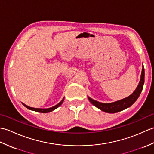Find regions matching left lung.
Here are the masks:
<instances>
[{"instance_id":"left-lung-1","label":"left lung","mask_w":154,"mask_h":154,"mask_svg":"<svg viewBox=\"0 0 154 154\" xmlns=\"http://www.w3.org/2000/svg\"><path fill=\"white\" fill-rule=\"evenodd\" d=\"M144 68L143 66L142 67V75H141V79H140V83L138 86L137 87L136 89L134 91L131 95H130L128 97L122 100H120L116 102L112 103H99L98 101L94 100L91 98L89 97V100L91 104H93L94 106H95L98 109L104 111L108 113H116L120 111H122L124 109H127V108L132 106V104L136 102V100L138 99L140 93H141L143 83H144Z\"/></svg>"}]
</instances>
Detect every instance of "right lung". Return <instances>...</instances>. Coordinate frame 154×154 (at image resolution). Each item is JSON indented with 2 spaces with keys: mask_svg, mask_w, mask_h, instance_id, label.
Segmentation results:
<instances>
[{
  "mask_svg": "<svg viewBox=\"0 0 154 154\" xmlns=\"http://www.w3.org/2000/svg\"><path fill=\"white\" fill-rule=\"evenodd\" d=\"M63 100H64V99H63V100H62L60 103H58V104H57V105H55V106H53V107L49 108V109H37V108H36V109H35V108H32V107H30V106H27V105H26V104H24V103H22V104H23V105L26 107L27 109H30V110L35 111V112H41V113H47V112H51V111H53L54 110L56 109L57 108H58L59 106H61V104L62 103H63Z\"/></svg>",
  "mask_w": 154,
  "mask_h": 154,
  "instance_id": "1",
  "label": "right lung"
}]
</instances>
